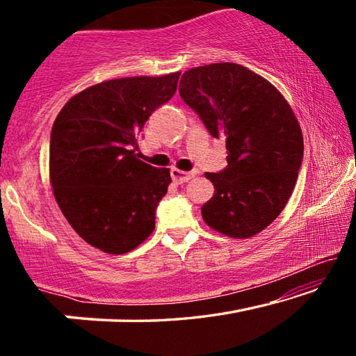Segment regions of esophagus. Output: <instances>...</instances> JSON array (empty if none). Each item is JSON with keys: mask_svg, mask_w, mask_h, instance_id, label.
Instances as JSON below:
<instances>
[{"mask_svg": "<svg viewBox=\"0 0 356 356\" xmlns=\"http://www.w3.org/2000/svg\"><path fill=\"white\" fill-rule=\"evenodd\" d=\"M171 177L176 184H185L188 182V180L193 177L191 172H185V171H180V170H176V168H172L171 170Z\"/></svg>", "mask_w": 356, "mask_h": 356, "instance_id": "34e87169", "label": "esophagus"}]
</instances>
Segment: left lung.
Instances as JSON below:
<instances>
[{"label": "left lung", "instance_id": "1", "mask_svg": "<svg viewBox=\"0 0 356 356\" xmlns=\"http://www.w3.org/2000/svg\"><path fill=\"white\" fill-rule=\"evenodd\" d=\"M179 94L213 138H225L227 166L206 172L215 195L201 207L215 231L248 238L291 197L303 160V135L291 105L264 76L234 63L186 70Z\"/></svg>", "mask_w": 356, "mask_h": 356}]
</instances>
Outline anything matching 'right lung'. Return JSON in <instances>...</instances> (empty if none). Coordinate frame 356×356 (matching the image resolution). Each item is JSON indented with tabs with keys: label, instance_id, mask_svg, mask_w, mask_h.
I'll return each mask as SVG.
<instances>
[{
	"label": "right lung",
	"instance_id": "add662e5",
	"mask_svg": "<svg viewBox=\"0 0 356 356\" xmlns=\"http://www.w3.org/2000/svg\"><path fill=\"white\" fill-rule=\"evenodd\" d=\"M180 72L108 80L74 95L50 136V182L65 220L84 242L108 254L141 245L155 227L168 168L140 160L138 138L177 89Z\"/></svg>",
	"mask_w": 356,
	"mask_h": 356
}]
</instances>
